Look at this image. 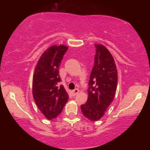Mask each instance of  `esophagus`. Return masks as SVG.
I'll use <instances>...</instances> for the list:
<instances>
[{"label": "esophagus", "instance_id": "1", "mask_svg": "<svg viewBox=\"0 0 150 150\" xmlns=\"http://www.w3.org/2000/svg\"><path fill=\"white\" fill-rule=\"evenodd\" d=\"M72 92H73V95H74V96H75L79 93V89H77V88H76V89L73 90Z\"/></svg>", "mask_w": 150, "mask_h": 150}]
</instances>
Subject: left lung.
<instances>
[{"mask_svg": "<svg viewBox=\"0 0 150 150\" xmlns=\"http://www.w3.org/2000/svg\"><path fill=\"white\" fill-rule=\"evenodd\" d=\"M95 64L88 81L87 103L81 106L83 115L91 121H97L115 98L118 72L115 59L103 45L95 44Z\"/></svg>", "mask_w": 150, "mask_h": 150, "instance_id": "obj_1", "label": "left lung"}]
</instances>
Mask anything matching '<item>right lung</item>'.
<instances>
[{
  "label": "right lung",
  "mask_w": 150,
  "mask_h": 150,
  "mask_svg": "<svg viewBox=\"0 0 150 150\" xmlns=\"http://www.w3.org/2000/svg\"><path fill=\"white\" fill-rule=\"evenodd\" d=\"M68 49L64 45H52L43 53L35 66L32 82L35 103L47 120L62 112L69 95L61 81L59 67Z\"/></svg>",
  "instance_id": "1"
}]
</instances>
